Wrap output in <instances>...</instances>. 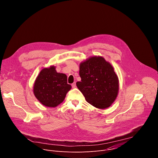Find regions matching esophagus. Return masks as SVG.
Segmentation results:
<instances>
[{
    "label": "esophagus",
    "mask_w": 158,
    "mask_h": 158,
    "mask_svg": "<svg viewBox=\"0 0 158 158\" xmlns=\"http://www.w3.org/2000/svg\"><path fill=\"white\" fill-rule=\"evenodd\" d=\"M72 87H73V88H75V87H76V82H73V83L72 84Z\"/></svg>",
    "instance_id": "1"
}]
</instances>
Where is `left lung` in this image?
<instances>
[{
  "label": "left lung",
  "instance_id": "left-lung-1",
  "mask_svg": "<svg viewBox=\"0 0 158 158\" xmlns=\"http://www.w3.org/2000/svg\"><path fill=\"white\" fill-rule=\"evenodd\" d=\"M81 81L76 82L87 102L98 109L114 102L119 91V80L113 67L101 56L91 57L80 64Z\"/></svg>",
  "mask_w": 158,
  "mask_h": 158
}]
</instances>
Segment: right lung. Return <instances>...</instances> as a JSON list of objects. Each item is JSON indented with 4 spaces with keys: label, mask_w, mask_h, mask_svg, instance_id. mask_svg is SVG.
I'll return each mask as SVG.
<instances>
[{
    "label": "right lung",
    "mask_w": 158,
    "mask_h": 158,
    "mask_svg": "<svg viewBox=\"0 0 158 158\" xmlns=\"http://www.w3.org/2000/svg\"><path fill=\"white\" fill-rule=\"evenodd\" d=\"M71 85L67 84L65 74L57 73L56 67L44 68L37 77L34 85V94L44 106L55 107L63 102Z\"/></svg>",
    "instance_id": "obj_1"
}]
</instances>
